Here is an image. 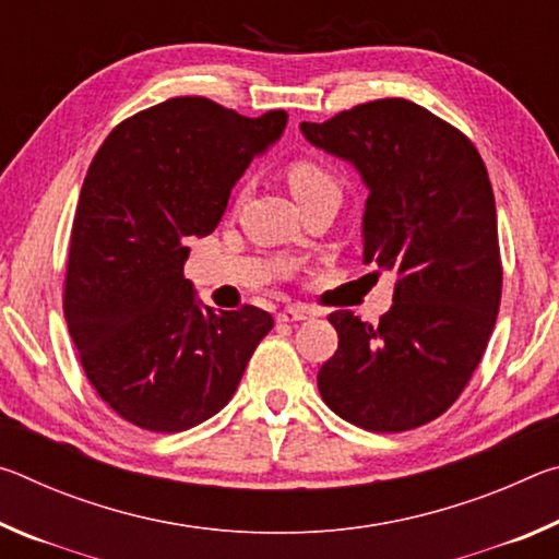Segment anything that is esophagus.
Masks as SVG:
<instances>
[{
    "instance_id": "esophagus-1",
    "label": "esophagus",
    "mask_w": 559,
    "mask_h": 559,
    "mask_svg": "<svg viewBox=\"0 0 559 559\" xmlns=\"http://www.w3.org/2000/svg\"><path fill=\"white\" fill-rule=\"evenodd\" d=\"M308 318H313V313L302 306H286L278 313L281 323H298V320H308Z\"/></svg>"
}]
</instances>
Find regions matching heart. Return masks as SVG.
<instances>
[{"label":"heart","mask_w":559,"mask_h":559,"mask_svg":"<svg viewBox=\"0 0 559 559\" xmlns=\"http://www.w3.org/2000/svg\"><path fill=\"white\" fill-rule=\"evenodd\" d=\"M286 175L298 202L316 192H323V189H337L335 179L330 177L328 169L320 163H313V159H293Z\"/></svg>","instance_id":"1"}]
</instances>
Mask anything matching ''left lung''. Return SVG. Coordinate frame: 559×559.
Segmentation results:
<instances>
[{"label": "left lung", "mask_w": 559, "mask_h": 559, "mask_svg": "<svg viewBox=\"0 0 559 559\" xmlns=\"http://www.w3.org/2000/svg\"><path fill=\"white\" fill-rule=\"evenodd\" d=\"M300 130L355 165L370 189L362 261L396 278L377 325L330 313L337 349L318 372L320 396L359 429H416L459 400L498 318L503 266L486 165L461 130L404 98Z\"/></svg>", "instance_id": "1"}]
</instances>
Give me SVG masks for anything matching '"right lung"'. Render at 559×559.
Returning <instances> with one entry per match:
<instances>
[{
  "instance_id": "right-lung-1",
  "label": "right lung",
  "mask_w": 559,
  "mask_h": 559,
  "mask_svg": "<svg viewBox=\"0 0 559 559\" xmlns=\"http://www.w3.org/2000/svg\"><path fill=\"white\" fill-rule=\"evenodd\" d=\"M286 110L246 118L202 96L122 120L93 157L75 206L63 313L88 382L140 429H192L231 400L273 318L200 306L189 241L216 229Z\"/></svg>"
}]
</instances>
